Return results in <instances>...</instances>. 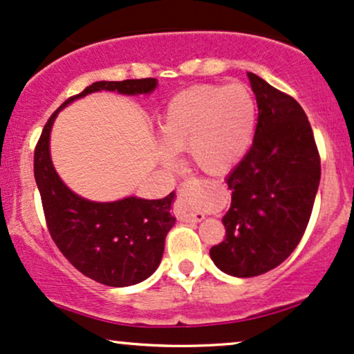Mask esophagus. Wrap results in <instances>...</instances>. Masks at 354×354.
I'll list each match as a JSON object with an SVG mask.
<instances>
[{
    "mask_svg": "<svg viewBox=\"0 0 354 354\" xmlns=\"http://www.w3.org/2000/svg\"><path fill=\"white\" fill-rule=\"evenodd\" d=\"M198 191H199L198 180L183 183L181 188L178 189V199H176V204H174V212H176L178 219L180 221H185V223H201L204 219L203 212L194 211Z\"/></svg>",
    "mask_w": 354,
    "mask_h": 354,
    "instance_id": "esophagus-1",
    "label": "esophagus"
}]
</instances>
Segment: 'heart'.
<instances>
[{
  "mask_svg": "<svg viewBox=\"0 0 354 354\" xmlns=\"http://www.w3.org/2000/svg\"><path fill=\"white\" fill-rule=\"evenodd\" d=\"M257 105L244 84H199L185 88L166 105L160 131L171 151H189L191 160L204 173L229 171L244 158L252 145ZM166 165L169 151H161Z\"/></svg>",
  "mask_w": 354,
  "mask_h": 354,
  "instance_id": "b5f03b06",
  "label": "heart"
}]
</instances>
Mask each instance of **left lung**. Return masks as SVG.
<instances>
[{"instance_id": "1", "label": "left lung", "mask_w": 354, "mask_h": 354, "mask_svg": "<svg viewBox=\"0 0 354 354\" xmlns=\"http://www.w3.org/2000/svg\"><path fill=\"white\" fill-rule=\"evenodd\" d=\"M259 117L252 147L229 173L225 239L211 247L224 274L255 277L275 269L304 237L320 185V153L293 97L247 72Z\"/></svg>"}]
</instances>
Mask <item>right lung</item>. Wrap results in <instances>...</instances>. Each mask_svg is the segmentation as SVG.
I'll return each mask as SVG.
<instances>
[{"mask_svg":"<svg viewBox=\"0 0 354 354\" xmlns=\"http://www.w3.org/2000/svg\"><path fill=\"white\" fill-rule=\"evenodd\" d=\"M156 79L93 82L67 99L46 123L34 150V178L39 189L46 224L64 257L79 272L109 287L143 282L158 269L165 237L174 224V191L163 199L125 198L95 203L77 196L55 173L49 155V135L59 110L75 99L99 91L138 95L155 91Z\"/></svg>","mask_w":354,"mask_h":354,"instance_id":"add662e5","label":"right lung"}]
</instances>
